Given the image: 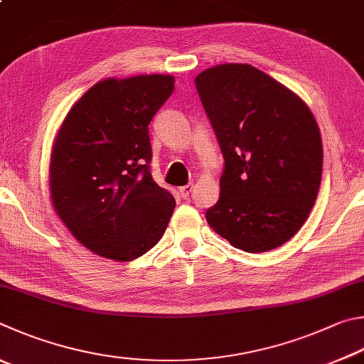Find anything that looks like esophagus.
Wrapping results in <instances>:
<instances>
[{"label":"esophagus","instance_id":"34e87169","mask_svg":"<svg viewBox=\"0 0 364 364\" xmlns=\"http://www.w3.org/2000/svg\"><path fill=\"white\" fill-rule=\"evenodd\" d=\"M192 190H193V186H190V183H188V186H183V187L178 188V192H181V196L183 200H187L190 193H192Z\"/></svg>","mask_w":364,"mask_h":364}]
</instances>
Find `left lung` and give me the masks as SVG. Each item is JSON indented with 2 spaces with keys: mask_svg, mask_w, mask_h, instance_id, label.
Masks as SVG:
<instances>
[{
  "mask_svg": "<svg viewBox=\"0 0 364 364\" xmlns=\"http://www.w3.org/2000/svg\"><path fill=\"white\" fill-rule=\"evenodd\" d=\"M195 86L224 156L208 224L238 250H275L304 225L320 190L323 145L314 114L247 63L208 68Z\"/></svg>",
  "mask_w": 364,
  "mask_h": 364,
  "instance_id": "1",
  "label": "left lung"
}]
</instances>
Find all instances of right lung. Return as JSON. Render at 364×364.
<instances>
[{"label": "right lung", "mask_w": 364, "mask_h": 364, "mask_svg": "<svg viewBox=\"0 0 364 364\" xmlns=\"http://www.w3.org/2000/svg\"><path fill=\"white\" fill-rule=\"evenodd\" d=\"M174 91L169 75L108 78L72 107L50 156V198L73 237L113 260L150 251L176 200L153 181L149 124Z\"/></svg>", "instance_id": "add662e5"}]
</instances>
